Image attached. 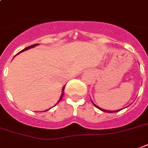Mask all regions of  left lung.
Segmentation results:
<instances>
[{
    "label": "left lung",
    "mask_w": 148,
    "mask_h": 148,
    "mask_svg": "<svg viewBox=\"0 0 148 148\" xmlns=\"http://www.w3.org/2000/svg\"><path fill=\"white\" fill-rule=\"evenodd\" d=\"M94 104H95V103H94ZM95 107H96V108H98V109H100V110H102V111H104V112H108V113H113V112H117V111H119V110H115V111H110V110H103V109H101V108H98V107H97V106H96L95 104Z\"/></svg>",
    "instance_id": "1"
}]
</instances>
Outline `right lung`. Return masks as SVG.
Instances as JSON below:
<instances>
[{"label": "right lung", "instance_id": "right-lung-1", "mask_svg": "<svg viewBox=\"0 0 148 148\" xmlns=\"http://www.w3.org/2000/svg\"><path fill=\"white\" fill-rule=\"evenodd\" d=\"M37 45H38V44H35V45H31V46H29V47H26V48H24V50H22V51H21V52H22V51H25V50L30 49V48H31V47H35V46H37ZM19 53H20V52H19ZM64 88H63V90H62V94H61V96H60V100H59V101H58V103H59V102H60V100H61V99H62V97H63V95H64Z\"/></svg>", "mask_w": 148, "mask_h": 148}]
</instances>
